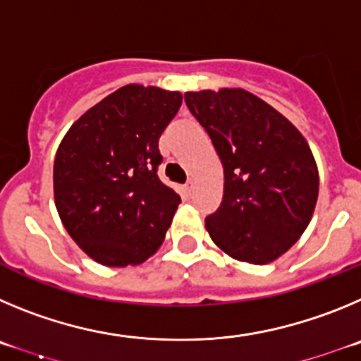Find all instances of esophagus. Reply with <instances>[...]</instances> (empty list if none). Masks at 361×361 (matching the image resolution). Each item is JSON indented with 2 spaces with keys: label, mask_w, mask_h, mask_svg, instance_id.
Instances as JSON below:
<instances>
[{
  "label": "esophagus",
  "mask_w": 361,
  "mask_h": 361,
  "mask_svg": "<svg viewBox=\"0 0 361 361\" xmlns=\"http://www.w3.org/2000/svg\"><path fill=\"white\" fill-rule=\"evenodd\" d=\"M192 188H194L192 181H188L187 185H183V194H185V196L190 197V194H192Z\"/></svg>",
  "instance_id": "esophagus-1"
}]
</instances>
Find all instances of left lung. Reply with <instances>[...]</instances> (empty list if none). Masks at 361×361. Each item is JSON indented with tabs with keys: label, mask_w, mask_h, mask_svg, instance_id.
Listing matches in <instances>:
<instances>
[{
	"label": "left lung",
	"mask_w": 361,
	"mask_h": 361,
	"mask_svg": "<svg viewBox=\"0 0 361 361\" xmlns=\"http://www.w3.org/2000/svg\"><path fill=\"white\" fill-rule=\"evenodd\" d=\"M225 174L223 201L204 219L221 252L269 264L300 239L318 200L310 144L282 113L243 87L185 93Z\"/></svg>",
	"instance_id": "obj_1"
}]
</instances>
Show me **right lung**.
<instances>
[{"label": "right lung", "instance_id": "right-lung-1", "mask_svg": "<svg viewBox=\"0 0 361 361\" xmlns=\"http://www.w3.org/2000/svg\"><path fill=\"white\" fill-rule=\"evenodd\" d=\"M181 93L128 84L71 124L54 160V200L87 257L109 268L157 253L180 204L160 181L158 140Z\"/></svg>", "mask_w": 361, "mask_h": 361}]
</instances>
